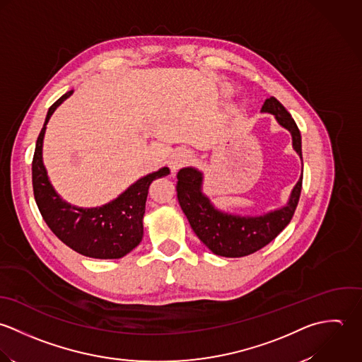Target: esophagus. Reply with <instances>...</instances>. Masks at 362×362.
Instances as JSON below:
<instances>
[{"instance_id": "obj_1", "label": "esophagus", "mask_w": 362, "mask_h": 362, "mask_svg": "<svg viewBox=\"0 0 362 362\" xmlns=\"http://www.w3.org/2000/svg\"><path fill=\"white\" fill-rule=\"evenodd\" d=\"M190 160H192V152L187 151V149H179V151H176V152L172 155V158H170V160H169V168H170L172 173H175V172H177L180 168L186 166Z\"/></svg>"}]
</instances>
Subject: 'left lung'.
<instances>
[{"instance_id":"obj_1","label":"left lung","mask_w":362,"mask_h":362,"mask_svg":"<svg viewBox=\"0 0 362 362\" xmlns=\"http://www.w3.org/2000/svg\"><path fill=\"white\" fill-rule=\"evenodd\" d=\"M262 112L272 113L292 136V146L302 159L300 133L288 110L274 98L266 99ZM203 175L194 168L177 172V200L199 239L218 256L243 257L269 245L293 217L300 190L302 175L286 207L260 217H240L221 213L202 193Z\"/></svg>"}]
</instances>
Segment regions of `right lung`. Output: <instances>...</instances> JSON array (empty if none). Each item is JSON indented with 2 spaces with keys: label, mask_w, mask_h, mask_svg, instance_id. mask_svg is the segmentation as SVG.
<instances>
[{
  "label": "right lung",
  "mask_w": 362,
  "mask_h": 362,
  "mask_svg": "<svg viewBox=\"0 0 362 362\" xmlns=\"http://www.w3.org/2000/svg\"><path fill=\"white\" fill-rule=\"evenodd\" d=\"M74 90H69L49 109L37 137L32 160V185L37 209L52 232L76 253L93 259H120L143 239V217L148 189L155 179L168 176L169 168L149 173L132 185L116 200L96 209H78L67 204L54 192L42 160L46 124Z\"/></svg>",
  "instance_id": "obj_1"
}]
</instances>
